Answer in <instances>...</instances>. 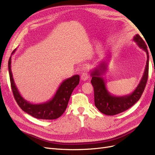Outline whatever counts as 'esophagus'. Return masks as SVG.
<instances>
[{
	"mask_svg": "<svg viewBox=\"0 0 155 155\" xmlns=\"http://www.w3.org/2000/svg\"><path fill=\"white\" fill-rule=\"evenodd\" d=\"M88 78V74L86 72H84L81 74V79L82 81H87Z\"/></svg>",
	"mask_w": 155,
	"mask_h": 155,
	"instance_id": "obj_1",
	"label": "esophagus"
}]
</instances>
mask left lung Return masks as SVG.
I'll return each mask as SVG.
<instances>
[{
  "instance_id": "obj_1",
  "label": "left lung",
  "mask_w": 155,
  "mask_h": 155,
  "mask_svg": "<svg viewBox=\"0 0 155 155\" xmlns=\"http://www.w3.org/2000/svg\"><path fill=\"white\" fill-rule=\"evenodd\" d=\"M133 41L141 49L146 52L147 62L142 78L135 90L129 94L116 96L107 90L106 81L103 76L107 71L108 61H102L91 72V83L94 91V104L97 109L103 114L112 116L118 114L129 109L134 105L141 97L146 85L149 72V52L147 45L138 34L134 35Z\"/></svg>"
}]
</instances>
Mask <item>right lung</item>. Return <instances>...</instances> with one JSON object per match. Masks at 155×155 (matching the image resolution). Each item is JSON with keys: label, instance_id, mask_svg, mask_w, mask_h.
Masks as SVG:
<instances>
[{"label": "right lung", "instance_id": "add662e5", "mask_svg": "<svg viewBox=\"0 0 155 155\" xmlns=\"http://www.w3.org/2000/svg\"><path fill=\"white\" fill-rule=\"evenodd\" d=\"M15 50L16 49L13 50L12 55L15 53ZM11 63L12 56L8 61L10 83L14 97L21 109L37 119L54 120L61 116L67 109L70 96L74 89L78 85L79 83V75H74L63 81L55 95L51 100L41 104H34L26 100L18 92L13 78Z\"/></svg>", "mask_w": 155, "mask_h": 155}]
</instances>
